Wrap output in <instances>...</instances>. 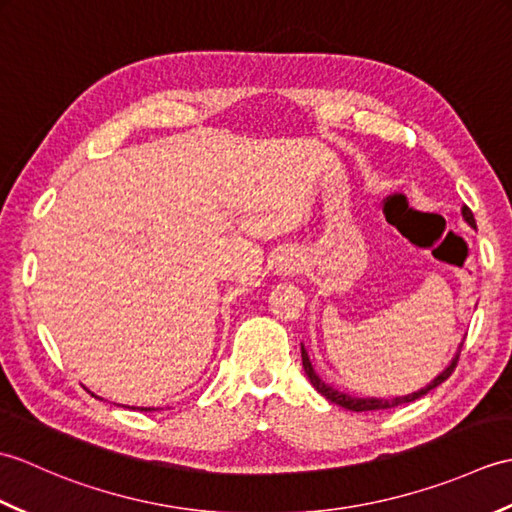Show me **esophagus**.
I'll return each instance as SVG.
<instances>
[{"mask_svg": "<svg viewBox=\"0 0 512 512\" xmlns=\"http://www.w3.org/2000/svg\"><path fill=\"white\" fill-rule=\"evenodd\" d=\"M275 268H277L279 275H288V277L295 275V273H299V268H301V257L297 253H292V250H286V253L279 255Z\"/></svg>", "mask_w": 512, "mask_h": 512, "instance_id": "1", "label": "esophagus"}]
</instances>
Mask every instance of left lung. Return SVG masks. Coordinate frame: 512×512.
Segmentation results:
<instances>
[{
	"label": "left lung",
	"instance_id": "obj_1",
	"mask_svg": "<svg viewBox=\"0 0 512 512\" xmlns=\"http://www.w3.org/2000/svg\"><path fill=\"white\" fill-rule=\"evenodd\" d=\"M462 217L475 228V217H473V211L469 209V206H462ZM460 352H462V345H460ZM460 352L455 354V358L449 363V367L444 369V372H442L440 376L433 378L427 387L413 391V394L396 396V398H356V396H350V394H343V391H339V389H334L332 385L325 383V380H321V376H319L317 372H314V367H312V363H310V356H308L306 347H303V345H301V361H303V369H306V376L310 378L312 387L317 389L321 396H325L330 402H334V405H339V407H343V409H350V411H376V409H391V407L405 405V402H413V400H418V398H422V396H427L431 389H436L438 385H442L444 380H447V378L453 374L455 365H458Z\"/></svg>",
	"mask_w": 512,
	"mask_h": 512
}]
</instances>
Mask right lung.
<instances>
[{
	"label": "right lung",
	"instance_id": "obj_1",
	"mask_svg": "<svg viewBox=\"0 0 512 512\" xmlns=\"http://www.w3.org/2000/svg\"><path fill=\"white\" fill-rule=\"evenodd\" d=\"M94 396V394H92ZM94 398H99V396H94ZM99 400H103V398H99ZM136 409V407H134ZM140 411H154V407H138Z\"/></svg>",
	"mask_w": 512,
	"mask_h": 512
}]
</instances>
